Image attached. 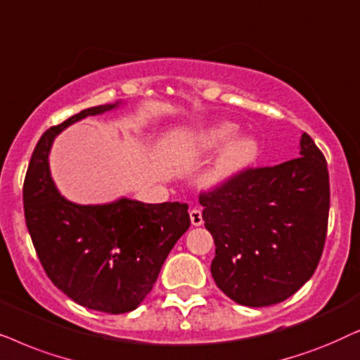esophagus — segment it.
Segmentation results:
<instances>
[{
  "label": "esophagus",
  "mask_w": 360,
  "mask_h": 360,
  "mask_svg": "<svg viewBox=\"0 0 360 360\" xmlns=\"http://www.w3.org/2000/svg\"><path fill=\"white\" fill-rule=\"evenodd\" d=\"M189 217H191V224H193L194 227H199V225L204 224L202 210H200V209H193V210H191Z\"/></svg>",
  "instance_id": "esophagus-1"
}]
</instances>
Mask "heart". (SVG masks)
I'll use <instances>...</instances> for the list:
<instances>
[{"label": "heart", "instance_id": "heart-1", "mask_svg": "<svg viewBox=\"0 0 360 360\" xmlns=\"http://www.w3.org/2000/svg\"><path fill=\"white\" fill-rule=\"evenodd\" d=\"M238 124L217 122L199 128L186 140V148L195 155L220 151L200 176L205 189H219L247 171L260 155V141L252 135H238Z\"/></svg>", "mask_w": 360, "mask_h": 360}]
</instances>
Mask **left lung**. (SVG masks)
Here are the masks:
<instances>
[{
	"label": "left lung",
	"mask_w": 360,
	"mask_h": 360,
	"mask_svg": "<svg viewBox=\"0 0 360 360\" xmlns=\"http://www.w3.org/2000/svg\"><path fill=\"white\" fill-rule=\"evenodd\" d=\"M199 202L215 242L210 273L230 300L271 306L313 276L328 230L329 172L309 135H301L296 160L243 171Z\"/></svg>",
	"instance_id": "obj_1"
}]
</instances>
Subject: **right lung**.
<instances>
[{
	"mask_svg": "<svg viewBox=\"0 0 360 360\" xmlns=\"http://www.w3.org/2000/svg\"><path fill=\"white\" fill-rule=\"evenodd\" d=\"M120 103L82 110L49 128L37 141L22 188L26 225L47 276L77 304L110 314L128 313L143 303L191 225L188 204L120 198L84 205L67 200L56 188L49 169L56 136Z\"/></svg>",
	"mask_w": 360,
	"mask_h": 360,
	"instance_id": "obj_1",
	"label": "right lung"
}]
</instances>
